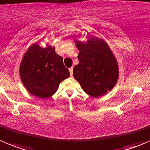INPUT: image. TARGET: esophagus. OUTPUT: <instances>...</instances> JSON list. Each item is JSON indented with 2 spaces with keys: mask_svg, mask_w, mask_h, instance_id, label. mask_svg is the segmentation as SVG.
Returning <instances> with one entry per match:
<instances>
[{
  "mask_svg": "<svg viewBox=\"0 0 150 150\" xmlns=\"http://www.w3.org/2000/svg\"><path fill=\"white\" fill-rule=\"evenodd\" d=\"M69 70L70 76H72V75H73V68H72V67H71V68L69 69Z\"/></svg>",
  "mask_w": 150,
  "mask_h": 150,
  "instance_id": "34e87169",
  "label": "esophagus"
}]
</instances>
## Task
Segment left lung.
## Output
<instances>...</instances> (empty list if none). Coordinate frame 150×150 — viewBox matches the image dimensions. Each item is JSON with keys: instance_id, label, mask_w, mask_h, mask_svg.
Returning a JSON list of instances; mask_svg holds the SVG:
<instances>
[{"instance_id": "obj_1", "label": "left lung", "mask_w": 150, "mask_h": 150, "mask_svg": "<svg viewBox=\"0 0 150 150\" xmlns=\"http://www.w3.org/2000/svg\"><path fill=\"white\" fill-rule=\"evenodd\" d=\"M79 64L73 69L74 78L86 93L99 97L111 90L118 78L117 62L103 40L91 38L86 43L76 42Z\"/></svg>"}]
</instances>
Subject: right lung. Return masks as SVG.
Here are the masks:
<instances>
[{
    "instance_id": "add662e5",
    "label": "right lung",
    "mask_w": 150,
    "mask_h": 150,
    "mask_svg": "<svg viewBox=\"0 0 150 150\" xmlns=\"http://www.w3.org/2000/svg\"><path fill=\"white\" fill-rule=\"evenodd\" d=\"M23 85L33 96L47 98L58 90L59 83L69 77L63 58L49 46L41 48L34 44L23 57L20 67Z\"/></svg>"
}]
</instances>
